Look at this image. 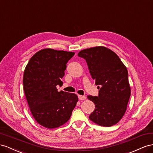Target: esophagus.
<instances>
[{"label":"esophagus","instance_id":"obj_1","mask_svg":"<svg viewBox=\"0 0 153 153\" xmlns=\"http://www.w3.org/2000/svg\"><path fill=\"white\" fill-rule=\"evenodd\" d=\"M78 98L80 100V101H82V100H85L86 99V97L85 95H78Z\"/></svg>","mask_w":153,"mask_h":153}]
</instances>
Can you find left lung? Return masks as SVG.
<instances>
[{
	"instance_id": "8db88e82",
	"label": "left lung",
	"mask_w": 153,
	"mask_h": 153,
	"mask_svg": "<svg viewBox=\"0 0 153 153\" xmlns=\"http://www.w3.org/2000/svg\"><path fill=\"white\" fill-rule=\"evenodd\" d=\"M78 56L86 60L91 77L99 85L98 96L88 95L95 104L89 119L105 127L116 124L125 114L131 95L127 68L114 52L105 47L82 50Z\"/></svg>"
}]
</instances>
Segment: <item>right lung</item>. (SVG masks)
<instances>
[{
    "instance_id": "right-lung-1",
    "label": "right lung",
    "mask_w": 153,
    "mask_h": 153,
    "mask_svg": "<svg viewBox=\"0 0 153 153\" xmlns=\"http://www.w3.org/2000/svg\"><path fill=\"white\" fill-rule=\"evenodd\" d=\"M75 52L44 49L34 54L26 66L24 90L30 111L37 123L53 129L69 120L78 97L76 94L58 91L62 86L67 63Z\"/></svg>"
}]
</instances>
